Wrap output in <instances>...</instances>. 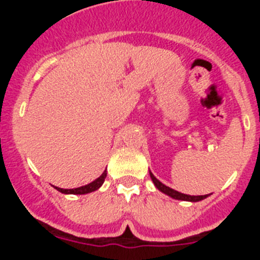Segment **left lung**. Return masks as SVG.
Here are the masks:
<instances>
[{
  "instance_id": "left-lung-1",
  "label": "left lung",
  "mask_w": 260,
  "mask_h": 260,
  "mask_svg": "<svg viewBox=\"0 0 260 260\" xmlns=\"http://www.w3.org/2000/svg\"><path fill=\"white\" fill-rule=\"evenodd\" d=\"M150 176H151V180H152V182L155 183V186L157 187L158 190L161 192H164V194L169 195L171 198L173 199H178V201H186V202H199V201H203L204 198H207L208 195H187V194H182V192H178L176 191V190L171 189V187H168V186H165L164 183H161L160 181L156 178L155 176H153L152 173L150 172Z\"/></svg>"
}]
</instances>
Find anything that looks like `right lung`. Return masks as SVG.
Masks as SVG:
<instances>
[{"label": "right lung", "instance_id": "add662e5", "mask_svg": "<svg viewBox=\"0 0 260 260\" xmlns=\"http://www.w3.org/2000/svg\"><path fill=\"white\" fill-rule=\"evenodd\" d=\"M105 177H107V171L103 172V174L99 178H96L95 181H92L88 185L80 186V187H77V189H59V187H56L58 191H61L62 194H75V195H82V194H88V192H92L95 190H98L100 186L104 183Z\"/></svg>", "mask_w": 260, "mask_h": 260}]
</instances>
